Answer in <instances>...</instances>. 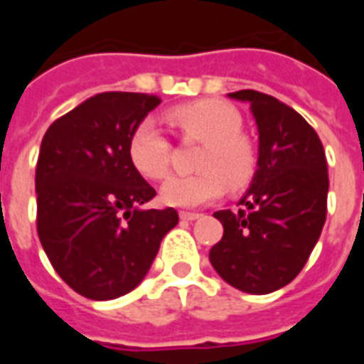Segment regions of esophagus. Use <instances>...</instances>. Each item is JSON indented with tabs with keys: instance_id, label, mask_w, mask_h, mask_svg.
<instances>
[{
	"instance_id": "esophagus-1",
	"label": "esophagus",
	"mask_w": 364,
	"mask_h": 364,
	"mask_svg": "<svg viewBox=\"0 0 364 364\" xmlns=\"http://www.w3.org/2000/svg\"><path fill=\"white\" fill-rule=\"evenodd\" d=\"M179 218H181V220L193 222V220H197V218H200V214H198V213H185V210H183V213H179Z\"/></svg>"
}]
</instances>
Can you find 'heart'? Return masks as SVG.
<instances>
[{
  "mask_svg": "<svg viewBox=\"0 0 364 364\" xmlns=\"http://www.w3.org/2000/svg\"><path fill=\"white\" fill-rule=\"evenodd\" d=\"M169 120L185 138L205 144L198 158L200 173L171 177L161 187V200L175 208H197L224 195L226 187L242 189L255 173V150L242 134L244 120L220 99H200L169 111ZM171 146L156 122L144 120L128 140V159L146 179H164L169 171Z\"/></svg>",
  "mask_w": 364,
  "mask_h": 364,
  "instance_id": "heart-1",
  "label": "heart"
}]
</instances>
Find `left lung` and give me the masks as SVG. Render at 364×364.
I'll return each instance as SVG.
<instances>
[{
	"label": "left lung",
	"instance_id": "8db88e82",
	"mask_svg": "<svg viewBox=\"0 0 364 364\" xmlns=\"http://www.w3.org/2000/svg\"><path fill=\"white\" fill-rule=\"evenodd\" d=\"M250 105L257 134V169L237 213L218 210L224 236L208 259L224 281L269 294L296 277L328 213V161L320 138L294 109L253 90L228 93Z\"/></svg>",
	"mask_w": 364,
	"mask_h": 364
}]
</instances>
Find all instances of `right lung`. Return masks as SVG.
<instances>
[{"mask_svg":"<svg viewBox=\"0 0 364 364\" xmlns=\"http://www.w3.org/2000/svg\"><path fill=\"white\" fill-rule=\"evenodd\" d=\"M158 97L107 91L54 120L36 164V230L52 267L75 292L112 300L134 290L177 226L128 159V140Z\"/></svg>","mask_w":364,"mask_h":364,"instance_id":"obj_1","label":"right lung"}]
</instances>
